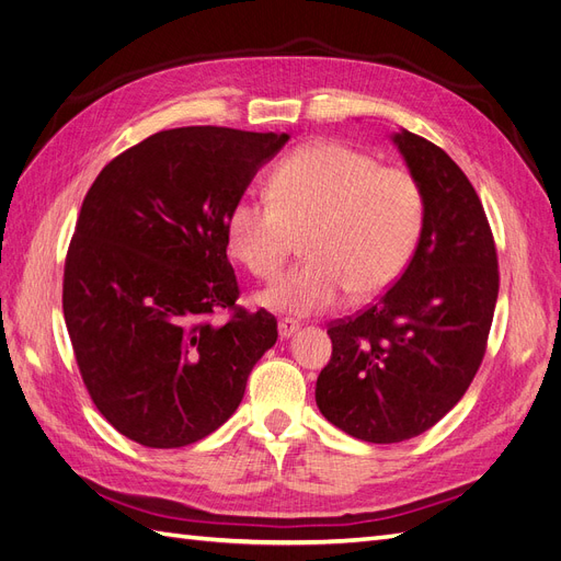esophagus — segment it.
Segmentation results:
<instances>
[{
  "label": "esophagus",
  "mask_w": 561,
  "mask_h": 561,
  "mask_svg": "<svg viewBox=\"0 0 561 561\" xmlns=\"http://www.w3.org/2000/svg\"><path fill=\"white\" fill-rule=\"evenodd\" d=\"M299 330V322L297 320H293V318H283V320H278V332H280V336L283 339H287L290 334H295Z\"/></svg>",
  "instance_id": "1"
}]
</instances>
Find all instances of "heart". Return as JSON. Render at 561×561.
I'll use <instances>...</instances> for the list:
<instances>
[{"instance_id":"obj_1","label":"heart","mask_w":561,"mask_h":561,"mask_svg":"<svg viewBox=\"0 0 561 561\" xmlns=\"http://www.w3.org/2000/svg\"><path fill=\"white\" fill-rule=\"evenodd\" d=\"M426 217L419 180L344 142L295 149L268 178V196L245 194L227 215L229 250L252 276L278 274L297 233L307 260L260 295L295 316L332 309L346 293L375 297L410 262Z\"/></svg>"}]
</instances>
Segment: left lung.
<instances>
[{
  "label": "left lung",
  "instance_id": "1",
  "mask_svg": "<svg viewBox=\"0 0 561 561\" xmlns=\"http://www.w3.org/2000/svg\"><path fill=\"white\" fill-rule=\"evenodd\" d=\"M426 198L402 276L355 316L330 322L332 358L316 381L330 423L375 445L433 428L482 365L499 299V257L482 201L445 149L393 135Z\"/></svg>",
  "mask_w": 561,
  "mask_h": 561
}]
</instances>
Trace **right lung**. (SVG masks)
I'll return each mask as SVG.
<instances>
[{
    "mask_svg": "<svg viewBox=\"0 0 561 561\" xmlns=\"http://www.w3.org/2000/svg\"><path fill=\"white\" fill-rule=\"evenodd\" d=\"M287 133L186 126L112 159L81 203L62 313L91 400L151 449L198 443L236 412L276 344L268 311H245L227 257V215ZM229 310L225 327L211 322Z\"/></svg>",
    "mask_w": 561,
    "mask_h": 561,
    "instance_id": "1",
    "label": "right lung"
}]
</instances>
